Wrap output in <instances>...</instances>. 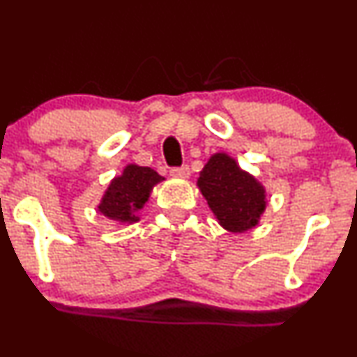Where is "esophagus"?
I'll return each mask as SVG.
<instances>
[{"label":"esophagus","mask_w":357,"mask_h":357,"mask_svg":"<svg viewBox=\"0 0 357 357\" xmlns=\"http://www.w3.org/2000/svg\"><path fill=\"white\" fill-rule=\"evenodd\" d=\"M169 174L173 176V178H190L191 171H190V166H181V167H171L169 169Z\"/></svg>","instance_id":"obj_1"}]
</instances>
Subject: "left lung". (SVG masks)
<instances>
[{
	"mask_svg": "<svg viewBox=\"0 0 357 357\" xmlns=\"http://www.w3.org/2000/svg\"><path fill=\"white\" fill-rule=\"evenodd\" d=\"M198 188L218 223L233 233L257 227L267 206L265 188L225 153L213 154L204 165Z\"/></svg>",
	"mask_w": 357,
	"mask_h": 357,
	"instance_id": "left-lung-1",
	"label": "left lung"
}]
</instances>
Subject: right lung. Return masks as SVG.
<instances>
[{"instance_id":"obj_1","label":"right lung","mask_w":357,"mask_h":357,"mask_svg":"<svg viewBox=\"0 0 357 357\" xmlns=\"http://www.w3.org/2000/svg\"><path fill=\"white\" fill-rule=\"evenodd\" d=\"M162 179L151 167L127 165L122 174L110 181L102 196L99 211L119 223H136L139 220L136 213L144 206L153 188Z\"/></svg>"}]
</instances>
